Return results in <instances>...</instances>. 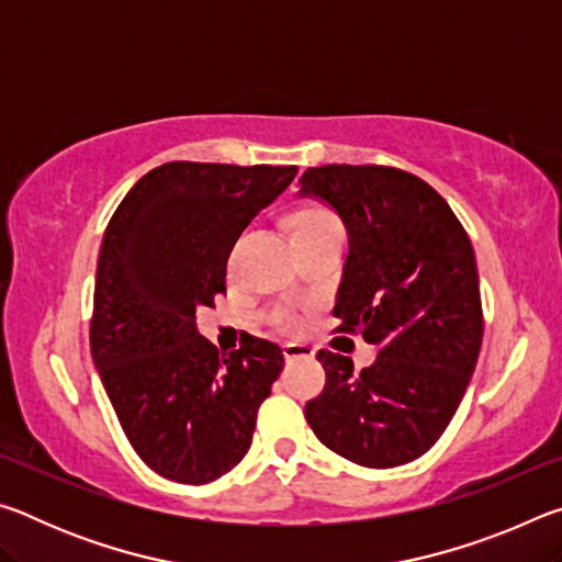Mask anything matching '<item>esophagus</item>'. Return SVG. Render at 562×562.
Wrapping results in <instances>:
<instances>
[{"mask_svg":"<svg viewBox=\"0 0 562 562\" xmlns=\"http://www.w3.org/2000/svg\"><path fill=\"white\" fill-rule=\"evenodd\" d=\"M282 355H284V361L290 364V361H297V359H312L315 357V349L307 345H284Z\"/></svg>","mask_w":562,"mask_h":562,"instance_id":"1","label":"esophagus"}]
</instances>
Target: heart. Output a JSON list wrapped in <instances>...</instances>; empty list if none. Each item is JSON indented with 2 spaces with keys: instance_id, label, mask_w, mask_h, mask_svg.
I'll return each instance as SVG.
<instances>
[{
  "instance_id": "1",
  "label": "heart",
  "mask_w": 562,
  "mask_h": 562,
  "mask_svg": "<svg viewBox=\"0 0 562 562\" xmlns=\"http://www.w3.org/2000/svg\"><path fill=\"white\" fill-rule=\"evenodd\" d=\"M322 227H341L339 217L331 213V211H327V207L307 205V207H300V211L292 215V231H294V235H297V233L322 231Z\"/></svg>"
}]
</instances>
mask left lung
<instances>
[{
  "label": "left lung",
  "instance_id": "obj_1",
  "mask_svg": "<svg viewBox=\"0 0 562 562\" xmlns=\"http://www.w3.org/2000/svg\"><path fill=\"white\" fill-rule=\"evenodd\" d=\"M300 183L349 233L335 331L379 349L361 372L319 349L327 382L304 418L341 459L394 469L439 441L471 382L483 339L473 245L449 203L402 168L331 164Z\"/></svg>",
  "mask_w": 562,
  "mask_h": 562
}]
</instances>
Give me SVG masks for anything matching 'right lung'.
Instances as JSON below:
<instances>
[{
  "mask_svg": "<svg viewBox=\"0 0 562 562\" xmlns=\"http://www.w3.org/2000/svg\"><path fill=\"white\" fill-rule=\"evenodd\" d=\"M297 166L170 160L133 186L103 233L91 357L133 451L164 479L201 486L243 461L282 349L247 335L223 355L195 310L225 292L237 237Z\"/></svg>",
  "mask_w": 562,
  "mask_h": 562,
  "instance_id": "add662e5",
  "label": "right lung"
}]
</instances>
